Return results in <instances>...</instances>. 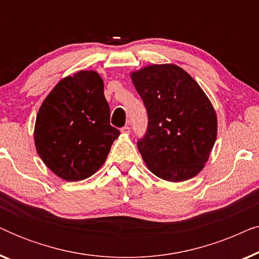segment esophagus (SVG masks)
Returning a JSON list of instances; mask_svg holds the SVG:
<instances>
[{
	"label": "esophagus",
	"mask_w": 259,
	"mask_h": 259,
	"mask_svg": "<svg viewBox=\"0 0 259 259\" xmlns=\"http://www.w3.org/2000/svg\"><path fill=\"white\" fill-rule=\"evenodd\" d=\"M121 132H122V133H125V134H128V133L131 132V127H130L128 125L123 126L122 128H121Z\"/></svg>",
	"instance_id": "esophagus-1"
}]
</instances>
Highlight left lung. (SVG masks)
Masks as SVG:
<instances>
[{"instance_id": "1", "label": "left lung", "mask_w": 259, "mask_h": 259, "mask_svg": "<svg viewBox=\"0 0 259 259\" xmlns=\"http://www.w3.org/2000/svg\"><path fill=\"white\" fill-rule=\"evenodd\" d=\"M147 112L138 150L152 173L168 182L197 176L217 138V116L196 81L176 65H153L132 73Z\"/></svg>"}]
</instances>
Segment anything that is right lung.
<instances>
[{
	"label": "right lung",
	"mask_w": 259,
	"mask_h": 259,
	"mask_svg": "<svg viewBox=\"0 0 259 259\" xmlns=\"http://www.w3.org/2000/svg\"><path fill=\"white\" fill-rule=\"evenodd\" d=\"M109 116L99 74L80 70L65 77L38 109L34 133L37 154L67 182L88 178L101 167L120 134Z\"/></svg>",
	"instance_id": "add662e5"
}]
</instances>
